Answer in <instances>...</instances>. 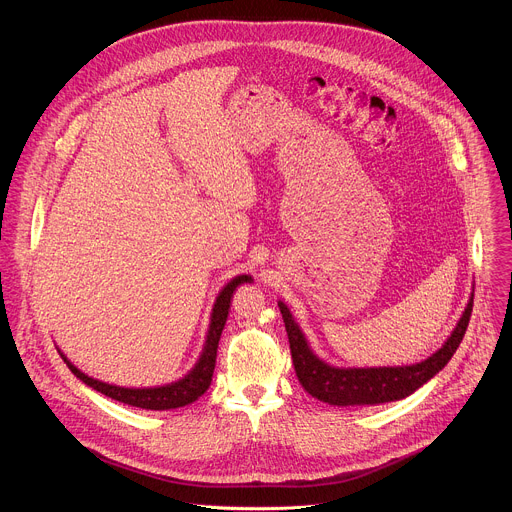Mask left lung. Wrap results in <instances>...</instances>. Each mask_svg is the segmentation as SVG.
Returning a JSON list of instances; mask_svg holds the SVG:
<instances>
[{
    "instance_id": "8db88e82",
    "label": "left lung",
    "mask_w": 512,
    "mask_h": 512,
    "mask_svg": "<svg viewBox=\"0 0 512 512\" xmlns=\"http://www.w3.org/2000/svg\"><path fill=\"white\" fill-rule=\"evenodd\" d=\"M474 296L470 298L460 322L454 332L446 340V344L433 352L429 358L409 364V367H379V369H338L330 367L320 360L308 346L300 326L291 318L287 306L279 302V312L285 322L291 360L302 387L316 399L338 405V407H354V405H379L389 401H399L409 397L421 385H425L431 377L440 373L454 352L458 350L470 316H472Z\"/></svg>"
}]
</instances>
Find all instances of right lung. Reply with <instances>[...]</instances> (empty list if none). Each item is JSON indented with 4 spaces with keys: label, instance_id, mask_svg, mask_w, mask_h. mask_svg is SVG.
<instances>
[{
    "label": "right lung",
    "instance_id": "obj_1",
    "mask_svg": "<svg viewBox=\"0 0 512 512\" xmlns=\"http://www.w3.org/2000/svg\"><path fill=\"white\" fill-rule=\"evenodd\" d=\"M251 283V275H237L235 279H231L221 294H218L214 308H212V316H210V326H208V334H206V344L204 350L196 362V367L180 381L164 385V387H152V389H125V387H115L109 383H101L97 379H91L89 375L81 373L75 364H72L64 354H60L64 358V362L68 364V369L75 373L77 379H81L85 385L93 387L95 391L131 405V407H141V409H152V411H168V409H178L184 405H190L192 401H196L200 395L206 393V389L210 387L212 381V373H214V364H216V348H218V340H221L227 316H229V308H231V298L233 291L237 289V285L241 283Z\"/></svg>",
    "mask_w": 512,
    "mask_h": 512
}]
</instances>
